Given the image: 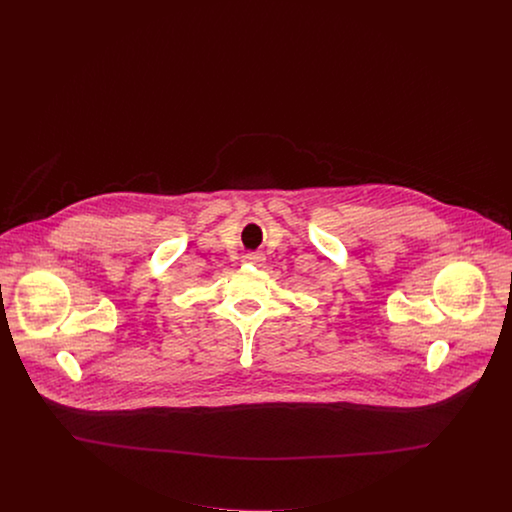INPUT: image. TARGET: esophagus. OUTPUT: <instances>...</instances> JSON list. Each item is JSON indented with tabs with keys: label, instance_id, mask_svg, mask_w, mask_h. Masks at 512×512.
<instances>
[{
	"label": "esophagus",
	"instance_id": "34e87169",
	"mask_svg": "<svg viewBox=\"0 0 512 512\" xmlns=\"http://www.w3.org/2000/svg\"><path fill=\"white\" fill-rule=\"evenodd\" d=\"M265 259H263V255L261 253H245L243 255V263H249V265H259V263H263Z\"/></svg>",
	"mask_w": 512,
	"mask_h": 512
}]
</instances>
